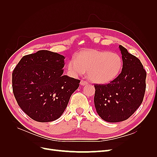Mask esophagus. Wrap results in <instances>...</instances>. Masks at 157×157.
<instances>
[{"label":"esophagus","instance_id":"34e87169","mask_svg":"<svg viewBox=\"0 0 157 157\" xmlns=\"http://www.w3.org/2000/svg\"><path fill=\"white\" fill-rule=\"evenodd\" d=\"M80 85H81V86H84V85L88 84V82L84 81V80H81V81H80Z\"/></svg>","mask_w":157,"mask_h":157}]
</instances>
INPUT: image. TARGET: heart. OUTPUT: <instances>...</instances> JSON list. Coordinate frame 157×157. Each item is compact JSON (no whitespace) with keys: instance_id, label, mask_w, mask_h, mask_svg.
<instances>
[{"instance_id":"b5f03b06","label":"heart","mask_w":157,"mask_h":157,"mask_svg":"<svg viewBox=\"0 0 157 157\" xmlns=\"http://www.w3.org/2000/svg\"><path fill=\"white\" fill-rule=\"evenodd\" d=\"M123 61L117 53L88 49L80 52L70 59L69 73L77 77L88 71L89 78L94 83L107 84L115 80L122 69Z\"/></svg>"}]
</instances>
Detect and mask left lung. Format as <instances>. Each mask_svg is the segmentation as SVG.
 I'll use <instances>...</instances> for the list:
<instances>
[{
    "instance_id": "left-lung-1",
    "label": "left lung",
    "mask_w": 157,
    "mask_h": 157,
    "mask_svg": "<svg viewBox=\"0 0 157 157\" xmlns=\"http://www.w3.org/2000/svg\"><path fill=\"white\" fill-rule=\"evenodd\" d=\"M121 73L107 84H95L94 105L98 115L109 122L128 119L143 101L146 71L140 60L121 45Z\"/></svg>"
}]
</instances>
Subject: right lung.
<instances>
[{
  "instance_id": "add662e5",
  "label": "right lung",
  "mask_w": 157,
  "mask_h": 157,
  "mask_svg": "<svg viewBox=\"0 0 157 157\" xmlns=\"http://www.w3.org/2000/svg\"><path fill=\"white\" fill-rule=\"evenodd\" d=\"M65 57L48 50L23 56L12 73L17 103L32 119L40 122L59 118L80 80L64 75Z\"/></svg>"
}]
</instances>
